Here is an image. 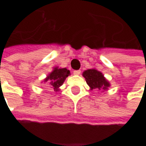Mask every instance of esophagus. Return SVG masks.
Returning <instances> with one entry per match:
<instances>
[{
  "label": "esophagus",
  "mask_w": 146,
  "mask_h": 146,
  "mask_svg": "<svg viewBox=\"0 0 146 146\" xmlns=\"http://www.w3.org/2000/svg\"><path fill=\"white\" fill-rule=\"evenodd\" d=\"M80 72H81L80 70H74V71H73V74H74V75H76V76H78V75H80Z\"/></svg>",
  "instance_id": "34e87169"
}]
</instances>
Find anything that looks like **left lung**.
<instances>
[{
    "mask_svg": "<svg viewBox=\"0 0 146 146\" xmlns=\"http://www.w3.org/2000/svg\"><path fill=\"white\" fill-rule=\"evenodd\" d=\"M88 85L90 88L98 90H107L110 86L109 81L104 77L103 74L96 69H88L83 72Z\"/></svg>",
    "mask_w": 146,
    "mask_h": 146,
    "instance_id": "obj_1",
    "label": "left lung"
}]
</instances>
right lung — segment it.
Instances as JSON below:
<instances>
[{"label": "right lung", "mask_w": 146, "mask_h": 146, "mask_svg": "<svg viewBox=\"0 0 146 146\" xmlns=\"http://www.w3.org/2000/svg\"><path fill=\"white\" fill-rule=\"evenodd\" d=\"M70 76V70L66 68L55 67L52 72L48 74L44 82L47 83L48 87L53 88L54 91H58L59 87L62 85L66 78Z\"/></svg>", "instance_id": "1"}]
</instances>
